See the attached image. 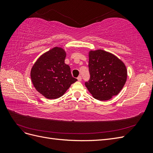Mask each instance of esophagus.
<instances>
[{"label":"esophagus","instance_id":"34e87169","mask_svg":"<svg viewBox=\"0 0 153 153\" xmlns=\"http://www.w3.org/2000/svg\"><path fill=\"white\" fill-rule=\"evenodd\" d=\"M77 79H78V81L80 82V81L82 80V76H78V77L77 78Z\"/></svg>","mask_w":153,"mask_h":153}]
</instances>
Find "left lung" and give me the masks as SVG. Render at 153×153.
Masks as SVG:
<instances>
[{
  "mask_svg": "<svg viewBox=\"0 0 153 153\" xmlns=\"http://www.w3.org/2000/svg\"><path fill=\"white\" fill-rule=\"evenodd\" d=\"M90 80L85 86L92 96L100 101L117 95L127 80V69L117 57L103 50L89 52Z\"/></svg>",
  "mask_w": 153,
  "mask_h": 153,
  "instance_id": "1",
  "label": "left lung"
}]
</instances>
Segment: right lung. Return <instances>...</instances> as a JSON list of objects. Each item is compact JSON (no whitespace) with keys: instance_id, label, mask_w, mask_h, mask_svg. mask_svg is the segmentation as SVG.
I'll return each instance as SVG.
<instances>
[{"instance_id":"obj_1","label":"right lung","mask_w":153,"mask_h":153,"mask_svg":"<svg viewBox=\"0 0 153 153\" xmlns=\"http://www.w3.org/2000/svg\"><path fill=\"white\" fill-rule=\"evenodd\" d=\"M66 57L65 50L55 47L41 55L32 67V84L45 98H60L77 81L72 76L70 68L64 62Z\"/></svg>"}]
</instances>
